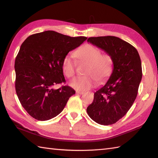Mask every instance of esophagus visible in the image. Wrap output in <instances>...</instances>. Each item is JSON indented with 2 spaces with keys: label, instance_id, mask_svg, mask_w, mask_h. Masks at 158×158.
Wrapping results in <instances>:
<instances>
[{
  "label": "esophagus",
  "instance_id": "1",
  "mask_svg": "<svg viewBox=\"0 0 158 158\" xmlns=\"http://www.w3.org/2000/svg\"><path fill=\"white\" fill-rule=\"evenodd\" d=\"M85 92L83 91H79V90H77L76 91V93L77 94H84Z\"/></svg>",
  "mask_w": 158,
  "mask_h": 158
}]
</instances>
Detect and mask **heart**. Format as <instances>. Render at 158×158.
I'll use <instances>...</instances> for the list:
<instances>
[{
	"label": "heart",
	"mask_w": 158,
	"mask_h": 158,
	"mask_svg": "<svg viewBox=\"0 0 158 158\" xmlns=\"http://www.w3.org/2000/svg\"><path fill=\"white\" fill-rule=\"evenodd\" d=\"M79 62L88 64L85 76L76 77L70 80L69 85L79 91L89 89L94 86L95 80L102 82L109 78L113 69V60L109 54H101V50L96 46L85 44L79 48L75 53ZM75 62L70 55L66 56L62 61L63 73L67 77H71L75 73Z\"/></svg>",
	"instance_id": "1"
}]
</instances>
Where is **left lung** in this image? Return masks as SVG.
I'll list each match as a JSON object with an SVG mask.
<instances>
[{
	"label": "left lung",
	"instance_id": "8db88e82",
	"mask_svg": "<svg viewBox=\"0 0 158 158\" xmlns=\"http://www.w3.org/2000/svg\"><path fill=\"white\" fill-rule=\"evenodd\" d=\"M88 42L111 56L113 69L105 85L94 93L87 113L100 125H111L122 118L135 102L142 79L141 61L135 47L116 36L89 37Z\"/></svg>",
	"mask_w": 158,
	"mask_h": 158
}]
</instances>
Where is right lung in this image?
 Instances as JSON below:
<instances>
[{
    "instance_id": "add662e5",
    "label": "right lung",
    "mask_w": 158,
    "mask_h": 158,
    "mask_svg": "<svg viewBox=\"0 0 158 158\" xmlns=\"http://www.w3.org/2000/svg\"><path fill=\"white\" fill-rule=\"evenodd\" d=\"M86 39L48 31L29 36L23 42L15 61V90L21 105L33 118H53L75 94L69 86H54L66 82L64 58Z\"/></svg>"
}]
</instances>
